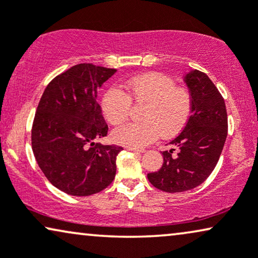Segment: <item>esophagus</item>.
<instances>
[{
  "label": "esophagus",
  "mask_w": 258,
  "mask_h": 258,
  "mask_svg": "<svg viewBox=\"0 0 258 258\" xmlns=\"http://www.w3.org/2000/svg\"><path fill=\"white\" fill-rule=\"evenodd\" d=\"M128 152H134V153H145V149H139V148H134V147H126L125 148Z\"/></svg>",
  "instance_id": "1"
}]
</instances>
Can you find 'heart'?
Listing matches in <instances>:
<instances>
[{
    "mask_svg": "<svg viewBox=\"0 0 258 258\" xmlns=\"http://www.w3.org/2000/svg\"><path fill=\"white\" fill-rule=\"evenodd\" d=\"M123 91L110 89L102 98V112L112 125L128 118L133 102L145 105L143 122L129 123L112 132V140L122 146L141 148L156 139L175 136L192 115V96L185 86L175 85L173 78L160 72L133 77L122 85Z\"/></svg>",
    "mask_w": 258,
    "mask_h": 258,
    "instance_id": "b5f03b06",
    "label": "heart"
}]
</instances>
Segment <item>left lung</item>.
I'll use <instances>...</instances> for the list:
<instances>
[{
	"mask_svg": "<svg viewBox=\"0 0 258 258\" xmlns=\"http://www.w3.org/2000/svg\"><path fill=\"white\" fill-rule=\"evenodd\" d=\"M185 80L192 96L193 108L188 122L170 145L178 147L162 152L163 163L149 173L154 187L168 193L185 192L199 186L215 169L227 135V113L222 95L206 73L192 70Z\"/></svg>",
	"mask_w": 258,
	"mask_h": 258,
	"instance_id": "8db88e82",
	"label": "left lung"
}]
</instances>
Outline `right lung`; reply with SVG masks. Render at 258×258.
Returning <instances> with one entry per match:
<instances>
[{
    "mask_svg": "<svg viewBox=\"0 0 258 258\" xmlns=\"http://www.w3.org/2000/svg\"><path fill=\"white\" fill-rule=\"evenodd\" d=\"M117 70L79 63L55 77L40 99L32 128V148L48 181L70 196L106 188L123 150L95 140L108 134L97 91Z\"/></svg>",
    "mask_w": 258,
    "mask_h": 258,
    "instance_id": "add662e5",
    "label": "right lung"
}]
</instances>
